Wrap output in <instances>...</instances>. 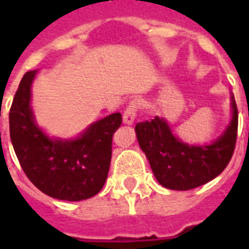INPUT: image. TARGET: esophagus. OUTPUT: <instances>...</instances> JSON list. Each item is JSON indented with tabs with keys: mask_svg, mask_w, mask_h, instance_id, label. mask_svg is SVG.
<instances>
[{
	"mask_svg": "<svg viewBox=\"0 0 249 249\" xmlns=\"http://www.w3.org/2000/svg\"><path fill=\"white\" fill-rule=\"evenodd\" d=\"M136 110H137V101H132L128 105V108L125 109L124 114H123V123L124 124H133V121L136 119Z\"/></svg>",
	"mask_w": 249,
	"mask_h": 249,
	"instance_id": "34e87169",
	"label": "esophagus"
}]
</instances>
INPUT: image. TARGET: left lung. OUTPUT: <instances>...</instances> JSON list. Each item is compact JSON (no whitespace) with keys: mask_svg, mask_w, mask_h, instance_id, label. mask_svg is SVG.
Returning <instances> with one entry per match:
<instances>
[{"mask_svg":"<svg viewBox=\"0 0 249 249\" xmlns=\"http://www.w3.org/2000/svg\"><path fill=\"white\" fill-rule=\"evenodd\" d=\"M231 121L223 135L207 145H191L173 135L165 119L155 117L136 125L140 148L162 187L188 191L213 180L233 155L237 137V107L231 93Z\"/></svg>","mask_w":249,"mask_h":249,"instance_id":"obj_1","label":"left lung"}]
</instances>
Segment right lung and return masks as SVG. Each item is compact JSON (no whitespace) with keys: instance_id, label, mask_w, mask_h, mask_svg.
I'll return each mask as SVG.
<instances>
[{"instance_id":"right-lung-1","label":"right lung","mask_w":249,"mask_h":249,"mask_svg":"<svg viewBox=\"0 0 249 249\" xmlns=\"http://www.w3.org/2000/svg\"><path fill=\"white\" fill-rule=\"evenodd\" d=\"M37 71L25 73L9 112L10 140L21 168L48 196L66 201L93 197L107 181L112 137L121 114L112 113L88 126L76 139L49 137L36 123L32 84Z\"/></svg>"}]
</instances>
